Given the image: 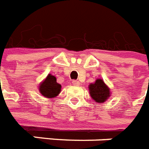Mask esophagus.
Wrapping results in <instances>:
<instances>
[{
  "instance_id": "34e87169",
  "label": "esophagus",
  "mask_w": 149,
  "mask_h": 149,
  "mask_svg": "<svg viewBox=\"0 0 149 149\" xmlns=\"http://www.w3.org/2000/svg\"><path fill=\"white\" fill-rule=\"evenodd\" d=\"M72 84H74V85H79L80 84V82L78 81H72Z\"/></svg>"
}]
</instances>
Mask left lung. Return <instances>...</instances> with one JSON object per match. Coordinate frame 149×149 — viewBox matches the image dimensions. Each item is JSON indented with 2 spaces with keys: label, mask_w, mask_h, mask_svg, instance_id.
Here are the masks:
<instances>
[{
  "label": "left lung",
  "mask_w": 149,
  "mask_h": 149,
  "mask_svg": "<svg viewBox=\"0 0 149 149\" xmlns=\"http://www.w3.org/2000/svg\"><path fill=\"white\" fill-rule=\"evenodd\" d=\"M89 93L91 98L97 103L102 104L110 97V88L107 85L102 78H97L94 83L88 85Z\"/></svg>",
  "instance_id": "1"
}]
</instances>
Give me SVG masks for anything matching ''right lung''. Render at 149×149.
Returning <instances> with one entry per match:
<instances>
[{"mask_svg": "<svg viewBox=\"0 0 149 149\" xmlns=\"http://www.w3.org/2000/svg\"><path fill=\"white\" fill-rule=\"evenodd\" d=\"M39 92L45 97L53 98L57 97L61 91V85L57 82V78L52 74H48L46 78L40 83L38 86Z\"/></svg>", "mask_w": 149, "mask_h": 149, "instance_id": "1", "label": "right lung"}]
</instances>
